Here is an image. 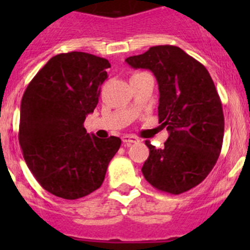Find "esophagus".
Wrapping results in <instances>:
<instances>
[{"instance_id": "esophagus-1", "label": "esophagus", "mask_w": 250, "mask_h": 250, "mask_svg": "<svg viewBox=\"0 0 250 250\" xmlns=\"http://www.w3.org/2000/svg\"><path fill=\"white\" fill-rule=\"evenodd\" d=\"M123 141H124V144H125V146H129V145L134 144V143H139L140 140L134 135H125L123 136Z\"/></svg>"}]
</instances>
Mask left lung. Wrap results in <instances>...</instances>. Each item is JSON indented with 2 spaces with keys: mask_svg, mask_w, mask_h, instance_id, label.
I'll list each match as a JSON object with an SVG mask.
<instances>
[{
  "mask_svg": "<svg viewBox=\"0 0 250 250\" xmlns=\"http://www.w3.org/2000/svg\"><path fill=\"white\" fill-rule=\"evenodd\" d=\"M147 68L159 85L158 115L169 138L163 149L152 146L141 171L158 190L182 194L199 185L222 151L224 115L222 101L204 65L180 47L152 46L125 60Z\"/></svg>",
  "mask_w": 250,
  "mask_h": 250,
  "instance_id": "8db88e82",
  "label": "left lung"
}]
</instances>
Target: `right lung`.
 <instances>
[{"mask_svg": "<svg viewBox=\"0 0 250 250\" xmlns=\"http://www.w3.org/2000/svg\"><path fill=\"white\" fill-rule=\"evenodd\" d=\"M110 62L86 52L51 57L22 96L19 141L23 159L48 193L74 200L101 187L121 140L83 127L94 112Z\"/></svg>", "mask_w": 250, "mask_h": 250, "instance_id": "add662e5", "label": "right lung"}]
</instances>
